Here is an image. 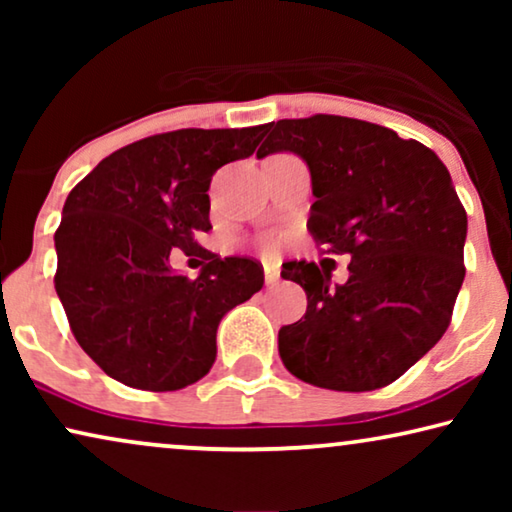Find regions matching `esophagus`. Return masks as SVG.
<instances>
[{"instance_id":"1","label":"esophagus","mask_w":512,"mask_h":512,"mask_svg":"<svg viewBox=\"0 0 512 512\" xmlns=\"http://www.w3.org/2000/svg\"><path fill=\"white\" fill-rule=\"evenodd\" d=\"M263 272H265V284L268 286L279 282V265L277 263H263Z\"/></svg>"}]
</instances>
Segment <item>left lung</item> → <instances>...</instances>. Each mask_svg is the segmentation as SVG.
<instances>
[{"instance_id":"1","label":"left lung","mask_w":512,"mask_h":512,"mask_svg":"<svg viewBox=\"0 0 512 512\" xmlns=\"http://www.w3.org/2000/svg\"><path fill=\"white\" fill-rule=\"evenodd\" d=\"M256 156L298 153L310 167L307 228L326 254L349 256L331 286L317 263L282 277L307 293V312L279 328V356L298 380L373 391L398 380L443 338L464 282L466 209L429 146L359 118H284Z\"/></svg>"}]
</instances>
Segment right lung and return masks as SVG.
<instances>
[{"instance_id":"add662e5","label":"right lung","mask_w":512,"mask_h":512,"mask_svg":"<svg viewBox=\"0 0 512 512\" xmlns=\"http://www.w3.org/2000/svg\"><path fill=\"white\" fill-rule=\"evenodd\" d=\"M268 125L184 128L139 139L102 160L67 195L55 230V291L76 342L125 387L177 391L205 377L216 328L261 291L263 265L202 249L214 172L256 151ZM205 255L195 280L169 254Z\"/></svg>"}]
</instances>
